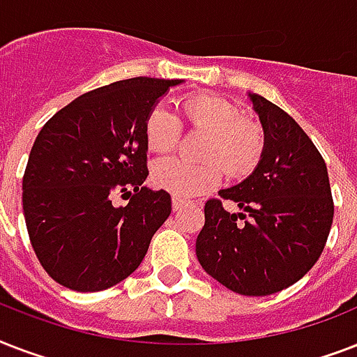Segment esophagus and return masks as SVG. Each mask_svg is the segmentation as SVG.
<instances>
[{
  "label": "esophagus",
  "instance_id": "obj_1",
  "mask_svg": "<svg viewBox=\"0 0 357 357\" xmlns=\"http://www.w3.org/2000/svg\"><path fill=\"white\" fill-rule=\"evenodd\" d=\"M183 206H185L183 200H179V198H172V209H174V211H179V209H181Z\"/></svg>",
  "mask_w": 357,
  "mask_h": 357
}]
</instances>
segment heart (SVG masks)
Here are the masks:
<instances>
[{
  "instance_id": "heart-1",
  "label": "heart",
  "mask_w": 357,
  "mask_h": 357,
  "mask_svg": "<svg viewBox=\"0 0 357 357\" xmlns=\"http://www.w3.org/2000/svg\"><path fill=\"white\" fill-rule=\"evenodd\" d=\"M181 114L189 126L207 133L200 157L211 161L190 162L178 157L157 161L151 168V183L157 189L167 190L174 198L187 200L217 187L220 168L229 178H244L259 162L263 131L257 123L243 120V111L235 103L215 94H196L185 98ZM179 135L181 123L168 109L157 105L148 113L144 139L151 151H170L178 144Z\"/></svg>"
}]
</instances>
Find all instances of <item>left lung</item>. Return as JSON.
<instances>
[{"label":"left lung","instance_id":"left-lung-1","mask_svg":"<svg viewBox=\"0 0 357 357\" xmlns=\"http://www.w3.org/2000/svg\"><path fill=\"white\" fill-rule=\"evenodd\" d=\"M263 128V151L254 172L218 190L206 204V224L196 238L202 268L244 296L287 289L321 257L333 220L326 162L283 109L248 92ZM222 199L238 204L228 213ZM249 220L236 226V218Z\"/></svg>","mask_w":357,"mask_h":357}]
</instances>
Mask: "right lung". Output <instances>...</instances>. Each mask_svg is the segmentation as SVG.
<instances>
[{
	"label": "right lung",
	"mask_w": 357,
	"mask_h": 357,
	"mask_svg": "<svg viewBox=\"0 0 357 357\" xmlns=\"http://www.w3.org/2000/svg\"><path fill=\"white\" fill-rule=\"evenodd\" d=\"M183 79L133 77L75 98L40 129L24 174V217L44 271L79 293L103 291L139 268L172 211L148 178L144 120ZM131 195L116 208L112 196Z\"/></svg>",
	"instance_id": "obj_1"
}]
</instances>
